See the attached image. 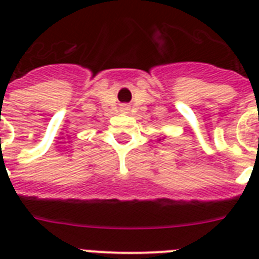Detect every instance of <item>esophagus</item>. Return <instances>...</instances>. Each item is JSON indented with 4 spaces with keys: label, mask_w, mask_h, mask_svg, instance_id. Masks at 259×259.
Returning <instances> with one entry per match:
<instances>
[{
    "label": "esophagus",
    "mask_w": 259,
    "mask_h": 259,
    "mask_svg": "<svg viewBox=\"0 0 259 259\" xmlns=\"http://www.w3.org/2000/svg\"><path fill=\"white\" fill-rule=\"evenodd\" d=\"M122 110H123V111H127V110H129V109H127V107H125V106H123V107H122Z\"/></svg>",
    "instance_id": "1"
}]
</instances>
